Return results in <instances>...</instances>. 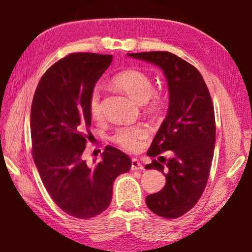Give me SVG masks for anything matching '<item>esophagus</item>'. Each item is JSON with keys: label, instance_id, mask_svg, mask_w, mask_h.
Segmentation results:
<instances>
[{"label": "esophagus", "instance_id": "obj_1", "mask_svg": "<svg viewBox=\"0 0 252 252\" xmlns=\"http://www.w3.org/2000/svg\"><path fill=\"white\" fill-rule=\"evenodd\" d=\"M131 170L132 171H136V170H143V165L138 159H132Z\"/></svg>", "mask_w": 252, "mask_h": 252}]
</instances>
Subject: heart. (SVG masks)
Returning a JSON list of instances; mask_svg holds the SVG:
<instances>
[{"label":"heart","instance_id":"heart-1","mask_svg":"<svg viewBox=\"0 0 252 252\" xmlns=\"http://www.w3.org/2000/svg\"><path fill=\"white\" fill-rule=\"evenodd\" d=\"M112 83L136 102L146 104L149 110H156L162 101L159 93L153 91L150 76L138 69H127L119 72L112 78ZM89 112L93 119L102 117L101 91L97 88L93 89L89 97ZM150 131L143 125L121 126L114 131L112 140L125 150L138 151L141 149Z\"/></svg>","mask_w":252,"mask_h":252}]
</instances>
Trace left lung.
Masks as SVG:
<instances>
[{
    "label": "left lung",
    "mask_w": 252,
    "mask_h": 252,
    "mask_svg": "<svg viewBox=\"0 0 252 252\" xmlns=\"http://www.w3.org/2000/svg\"><path fill=\"white\" fill-rule=\"evenodd\" d=\"M131 58L153 63L164 72L169 87V108L153 139L148 156L164 151L174 157L153 159L146 169L165 176V186L146 198L156 215L176 219L192 209L207 186L216 143V120L210 93L202 75L185 60L165 51L127 53Z\"/></svg>",
    "instance_id": "8db88e82"
}]
</instances>
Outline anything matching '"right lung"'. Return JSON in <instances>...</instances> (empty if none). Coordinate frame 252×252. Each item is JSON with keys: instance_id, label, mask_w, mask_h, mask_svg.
I'll return each instance as SVG.
<instances>
[{"instance_id": "1", "label": "right lung", "mask_w": 252, "mask_h": 252, "mask_svg": "<svg viewBox=\"0 0 252 252\" xmlns=\"http://www.w3.org/2000/svg\"><path fill=\"white\" fill-rule=\"evenodd\" d=\"M111 62L112 55L69 54L42 75L32 101L34 163L53 201L79 219L103 212L116 178L131 168L130 158L110 146L92 167L82 159L85 146L93 140L89 97Z\"/></svg>"}]
</instances>
